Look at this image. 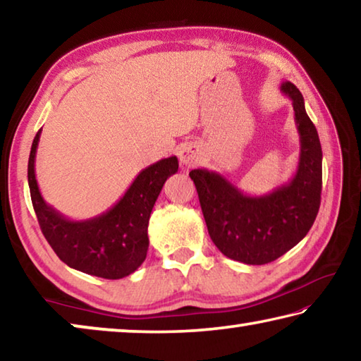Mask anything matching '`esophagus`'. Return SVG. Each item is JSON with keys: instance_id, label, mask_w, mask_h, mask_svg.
I'll return each mask as SVG.
<instances>
[{"instance_id": "obj_1", "label": "esophagus", "mask_w": 361, "mask_h": 361, "mask_svg": "<svg viewBox=\"0 0 361 361\" xmlns=\"http://www.w3.org/2000/svg\"><path fill=\"white\" fill-rule=\"evenodd\" d=\"M178 159H180V164L183 167H192L195 164L199 162L200 159V151H199V146L195 145H183L181 148L178 149Z\"/></svg>"}]
</instances>
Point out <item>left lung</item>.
I'll return each instance as SVG.
<instances>
[{"mask_svg":"<svg viewBox=\"0 0 361 361\" xmlns=\"http://www.w3.org/2000/svg\"><path fill=\"white\" fill-rule=\"evenodd\" d=\"M280 90L293 103L299 133L298 169L288 183L267 194L252 195L213 170L189 172L213 243L224 256L243 264H267L298 245L312 228L320 209L319 133L305 113L296 85L285 81Z\"/></svg>","mask_w":361,"mask_h":361,"instance_id":"left-lung-1","label":"left lung"}]
</instances>
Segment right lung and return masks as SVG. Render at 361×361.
<instances>
[{"label": "right lung", "mask_w": 361, "mask_h": 361, "mask_svg": "<svg viewBox=\"0 0 361 361\" xmlns=\"http://www.w3.org/2000/svg\"><path fill=\"white\" fill-rule=\"evenodd\" d=\"M41 130L28 159V186L33 209L49 245L66 266L89 276L122 279L142 266L149 247L148 223L164 183L178 172V159L170 156L143 169L111 209L89 219H70L49 205L35 175Z\"/></svg>", "instance_id": "right-lung-1"}]
</instances>
